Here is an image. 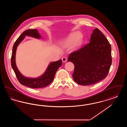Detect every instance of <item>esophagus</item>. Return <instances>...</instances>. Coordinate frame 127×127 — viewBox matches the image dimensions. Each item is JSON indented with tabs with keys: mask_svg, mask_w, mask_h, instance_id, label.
I'll list each match as a JSON object with an SVG mask.
<instances>
[{
	"mask_svg": "<svg viewBox=\"0 0 127 127\" xmlns=\"http://www.w3.org/2000/svg\"><path fill=\"white\" fill-rule=\"evenodd\" d=\"M61 60H62V62H66V61H67L66 57H63L62 58Z\"/></svg>",
	"mask_w": 127,
	"mask_h": 127,
	"instance_id": "1",
	"label": "esophagus"
}]
</instances>
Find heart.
Here are the masks:
<instances>
[{
    "label": "heart",
    "instance_id": "heart-1",
    "mask_svg": "<svg viewBox=\"0 0 127 127\" xmlns=\"http://www.w3.org/2000/svg\"><path fill=\"white\" fill-rule=\"evenodd\" d=\"M81 35L79 32H73L70 34L68 36L65 38L62 43L66 45H72L75 48H79L80 47L82 43L81 38Z\"/></svg>",
    "mask_w": 127,
    "mask_h": 127
}]
</instances>
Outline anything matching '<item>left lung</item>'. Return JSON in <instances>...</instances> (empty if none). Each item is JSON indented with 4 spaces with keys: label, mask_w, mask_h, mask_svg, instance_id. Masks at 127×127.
<instances>
[{
    "label": "left lung",
    "mask_w": 127,
    "mask_h": 127,
    "mask_svg": "<svg viewBox=\"0 0 127 127\" xmlns=\"http://www.w3.org/2000/svg\"><path fill=\"white\" fill-rule=\"evenodd\" d=\"M90 41L70 53L67 60L74 65V80L83 86L93 84L105 79L112 63L111 46L98 29L93 30Z\"/></svg>",
    "instance_id": "obj_1"
}]
</instances>
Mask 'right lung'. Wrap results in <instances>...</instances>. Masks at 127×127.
Masks as SVG:
<instances>
[{"label":"right lung","mask_w":127,"mask_h":127,"mask_svg":"<svg viewBox=\"0 0 127 127\" xmlns=\"http://www.w3.org/2000/svg\"><path fill=\"white\" fill-rule=\"evenodd\" d=\"M26 36H31L37 39L42 38L38 30L36 29L28 30L23 32V33L18 37V38L15 41L13 47L12 56L11 59V64L12 68L20 84L34 89L45 87L53 81L57 70L62 65V61L60 60L57 61L50 62L45 72L38 77L31 78L23 76L20 72L16 65V54L18 45L24 39Z\"/></svg>","instance_id":"right-lung-1"}]
</instances>
